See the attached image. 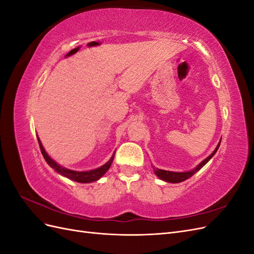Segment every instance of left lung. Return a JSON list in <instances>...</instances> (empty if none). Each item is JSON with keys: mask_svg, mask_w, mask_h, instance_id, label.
Here are the masks:
<instances>
[{"mask_svg": "<svg viewBox=\"0 0 254 254\" xmlns=\"http://www.w3.org/2000/svg\"><path fill=\"white\" fill-rule=\"evenodd\" d=\"M220 143L217 145V147L215 148V150L211 153V155L207 157L206 159H204L202 162L199 164L196 168H194L193 171L190 172H186V173H176V172H168V171H163V170H159V168H153V171H155V174L159 177L160 179H162L166 182H171V183H178V182H182L184 180L189 179L190 177L193 176L194 174H196L200 168H202V166H204V164H206L209 162V160L216 153L218 147H219Z\"/></svg>", "mask_w": 254, "mask_h": 254, "instance_id": "8db88e82", "label": "left lung"}]
</instances>
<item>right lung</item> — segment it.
<instances>
[{
    "label": "right lung",
    "instance_id": "add662e5",
    "mask_svg": "<svg viewBox=\"0 0 254 254\" xmlns=\"http://www.w3.org/2000/svg\"><path fill=\"white\" fill-rule=\"evenodd\" d=\"M38 143H39V146H40V149H41V152L42 155L45 159V161H47L48 164L54 168L57 173L61 174L63 176L66 177V178L71 179V180H74V181H77V182H80V183H89V182H93V181H96L98 180L101 177H103L106 172L109 170L111 164H112V161L114 159V155L111 157V159L107 162L105 165L101 166L96 168V170H93V171H89V172H75V171H71V170H67V168H64V167H61L60 165H58L55 161H54L53 159H51L49 157V155L47 152H45L43 146L39 140V137H38Z\"/></svg>",
    "mask_w": 254,
    "mask_h": 254
}]
</instances>
